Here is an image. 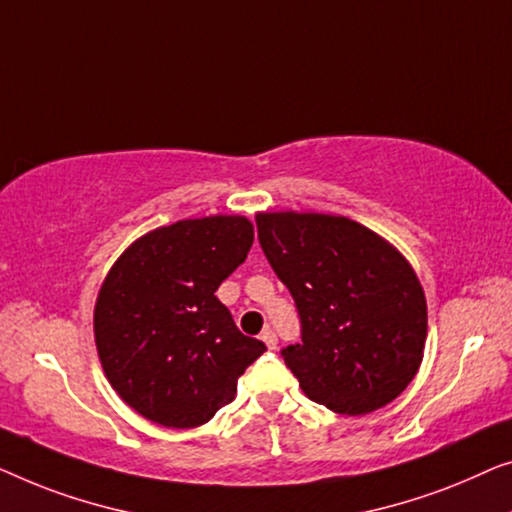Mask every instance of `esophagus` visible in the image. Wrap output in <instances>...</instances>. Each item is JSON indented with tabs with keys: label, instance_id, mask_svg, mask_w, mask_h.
Returning <instances> with one entry per match:
<instances>
[{
	"label": "esophagus",
	"instance_id": "1",
	"mask_svg": "<svg viewBox=\"0 0 512 512\" xmlns=\"http://www.w3.org/2000/svg\"><path fill=\"white\" fill-rule=\"evenodd\" d=\"M259 338H262L266 348H271V350L276 348V345H278V336L273 334V329H264V331H262V336H259Z\"/></svg>",
	"mask_w": 512,
	"mask_h": 512
}]
</instances>
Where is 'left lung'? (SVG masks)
Instances as JSON below:
<instances>
[{"instance_id": "left-lung-1", "label": "left lung", "mask_w": 512, "mask_h": 512, "mask_svg": "<svg viewBox=\"0 0 512 512\" xmlns=\"http://www.w3.org/2000/svg\"><path fill=\"white\" fill-rule=\"evenodd\" d=\"M259 243L290 290L301 343L285 364L315 403L366 415L406 390L422 364L427 299L390 241L343 215L257 213Z\"/></svg>"}]
</instances>
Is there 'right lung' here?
<instances>
[{"label":"right lung","instance_id":"add662e5","mask_svg":"<svg viewBox=\"0 0 512 512\" xmlns=\"http://www.w3.org/2000/svg\"><path fill=\"white\" fill-rule=\"evenodd\" d=\"M253 239L243 215L181 220L143 234L106 273L95 304L97 355L118 397L146 420L206 424L266 350L215 297Z\"/></svg>","mask_w":512,"mask_h":512}]
</instances>
